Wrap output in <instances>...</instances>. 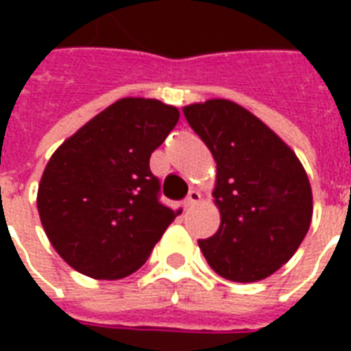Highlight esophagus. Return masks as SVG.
Instances as JSON below:
<instances>
[{"instance_id":"1","label":"esophagus","mask_w":351,"mask_h":351,"mask_svg":"<svg viewBox=\"0 0 351 351\" xmlns=\"http://www.w3.org/2000/svg\"><path fill=\"white\" fill-rule=\"evenodd\" d=\"M201 201V193L197 190H191L188 193V197L184 199V208H190V206H195Z\"/></svg>"}]
</instances>
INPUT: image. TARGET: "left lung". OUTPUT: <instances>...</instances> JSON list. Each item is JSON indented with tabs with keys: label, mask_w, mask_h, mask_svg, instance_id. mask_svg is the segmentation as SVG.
Returning a JSON list of instances; mask_svg holds the SVG:
<instances>
[{
	"label": "left lung",
	"mask_w": 351,
	"mask_h": 351,
	"mask_svg": "<svg viewBox=\"0 0 351 351\" xmlns=\"http://www.w3.org/2000/svg\"><path fill=\"white\" fill-rule=\"evenodd\" d=\"M216 161L220 228L199 241L221 278L258 282L287 263L312 221V188L299 158L274 131L229 99L182 108Z\"/></svg>",
	"instance_id": "8db88e82"
}]
</instances>
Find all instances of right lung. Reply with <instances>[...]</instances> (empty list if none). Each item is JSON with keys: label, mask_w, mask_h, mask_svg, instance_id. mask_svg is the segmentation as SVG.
Wrapping results in <instances>:
<instances>
[{"label": "right lung", "mask_w": 351, "mask_h": 351, "mask_svg": "<svg viewBox=\"0 0 351 351\" xmlns=\"http://www.w3.org/2000/svg\"><path fill=\"white\" fill-rule=\"evenodd\" d=\"M178 118L173 105L123 97L52 154L37 210L50 244L75 271L97 280L130 276L180 214L160 203V180L148 165Z\"/></svg>", "instance_id": "obj_1"}]
</instances>
